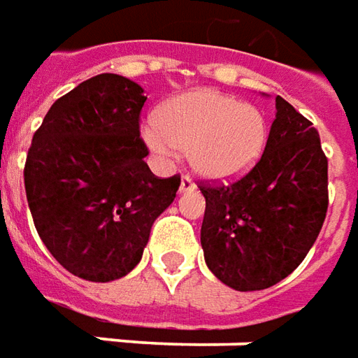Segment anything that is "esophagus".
Masks as SVG:
<instances>
[{"label": "esophagus", "mask_w": 358, "mask_h": 358, "mask_svg": "<svg viewBox=\"0 0 358 358\" xmlns=\"http://www.w3.org/2000/svg\"><path fill=\"white\" fill-rule=\"evenodd\" d=\"M196 189V186H194V182L188 178V176H182L180 178V192L184 194V192H194Z\"/></svg>", "instance_id": "34e87169"}]
</instances>
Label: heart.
Listing matches in <instances>:
<instances>
[{"mask_svg": "<svg viewBox=\"0 0 358 358\" xmlns=\"http://www.w3.org/2000/svg\"><path fill=\"white\" fill-rule=\"evenodd\" d=\"M143 141L159 159H176L186 150L192 170L211 182L247 174L268 138L261 109L215 90L188 92L164 101L143 131Z\"/></svg>", "mask_w": 358, "mask_h": 358, "instance_id": "obj_1", "label": "heart"}]
</instances>
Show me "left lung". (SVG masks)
I'll use <instances>...</instances> for the list:
<instances>
[{"mask_svg": "<svg viewBox=\"0 0 358 358\" xmlns=\"http://www.w3.org/2000/svg\"><path fill=\"white\" fill-rule=\"evenodd\" d=\"M206 264L239 292L264 290L300 266L322 231L327 159L312 121L276 96L261 160L233 184H201Z\"/></svg>", "mask_w": 358, "mask_h": 358, "instance_id": "obj_1", "label": "left lung"}]
</instances>
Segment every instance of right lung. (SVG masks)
Returning <instances> with one entry per match:
<instances>
[{
  "mask_svg": "<svg viewBox=\"0 0 358 358\" xmlns=\"http://www.w3.org/2000/svg\"><path fill=\"white\" fill-rule=\"evenodd\" d=\"M143 87L119 74L82 82L52 103L27 152L36 233L68 272L90 282L133 271L180 178L155 176L138 117Z\"/></svg>",
  "mask_w": 358,
  "mask_h": 358,
  "instance_id": "obj_1",
  "label": "right lung"
}]
</instances>
